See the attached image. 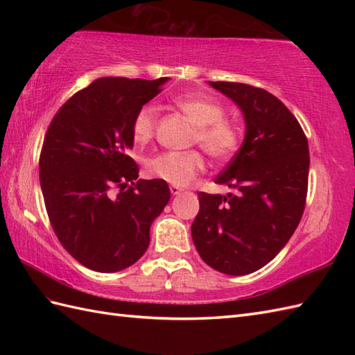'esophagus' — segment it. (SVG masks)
<instances>
[{
  "label": "esophagus",
  "instance_id": "34e87169",
  "mask_svg": "<svg viewBox=\"0 0 355 355\" xmlns=\"http://www.w3.org/2000/svg\"><path fill=\"white\" fill-rule=\"evenodd\" d=\"M182 192H183V189H180V187L171 186V193H172V195H180Z\"/></svg>",
  "mask_w": 355,
  "mask_h": 355
}]
</instances>
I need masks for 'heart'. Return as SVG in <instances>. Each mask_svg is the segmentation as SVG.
Returning <instances> with one entry per match:
<instances>
[{
	"label": "heart",
	"instance_id": "heart-1",
	"mask_svg": "<svg viewBox=\"0 0 355 355\" xmlns=\"http://www.w3.org/2000/svg\"><path fill=\"white\" fill-rule=\"evenodd\" d=\"M175 105L197 126L195 141L215 158L225 160L239 145L238 128L224 119L225 111L216 101L202 94H183L175 97ZM155 110L153 105H143L132 119V137L137 143H148L155 134ZM206 168L205 158L197 150L191 153H163L149 158L145 164L149 177L184 187L191 184Z\"/></svg>",
	"mask_w": 355,
	"mask_h": 355
}]
</instances>
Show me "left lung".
Masks as SVG:
<instances>
[{"label": "left lung", "instance_id": "left-lung-1", "mask_svg": "<svg viewBox=\"0 0 355 355\" xmlns=\"http://www.w3.org/2000/svg\"><path fill=\"white\" fill-rule=\"evenodd\" d=\"M235 102L245 137L216 184L233 192H200L193 244L207 266L243 276L282 250L302 218L310 150L297 119L276 96L239 82H209Z\"/></svg>", "mask_w": 355, "mask_h": 355}]
</instances>
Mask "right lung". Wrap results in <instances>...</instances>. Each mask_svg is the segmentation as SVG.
Returning <instances> with one entry per match:
<instances>
[{"instance_id":"1","label":"right lung","mask_w":355,"mask_h":355,"mask_svg":"<svg viewBox=\"0 0 355 355\" xmlns=\"http://www.w3.org/2000/svg\"><path fill=\"white\" fill-rule=\"evenodd\" d=\"M168 80L96 79L59 108L45 134V209L65 250L89 270L114 273L137 262L171 198L168 183L139 180L128 155L135 112Z\"/></svg>"}]
</instances>
